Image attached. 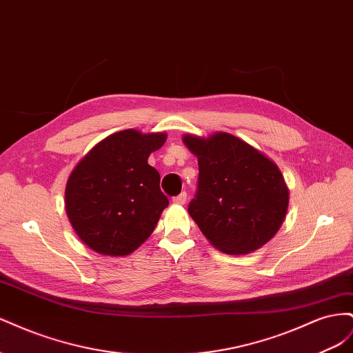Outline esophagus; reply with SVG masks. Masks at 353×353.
<instances>
[{
    "label": "esophagus",
    "mask_w": 353,
    "mask_h": 353,
    "mask_svg": "<svg viewBox=\"0 0 353 353\" xmlns=\"http://www.w3.org/2000/svg\"><path fill=\"white\" fill-rule=\"evenodd\" d=\"M172 201L175 203V205H185V201H187V193H185V191H183V193L178 194L176 197H174Z\"/></svg>",
    "instance_id": "esophagus-1"
}]
</instances>
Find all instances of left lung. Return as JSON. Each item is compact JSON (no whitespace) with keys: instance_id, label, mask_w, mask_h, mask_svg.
<instances>
[{"instance_id":"1","label":"left lung","mask_w":353,"mask_h":353,"mask_svg":"<svg viewBox=\"0 0 353 353\" xmlns=\"http://www.w3.org/2000/svg\"><path fill=\"white\" fill-rule=\"evenodd\" d=\"M183 141L199 160V185L188 205L209 243L228 254H248L283 225L288 187L280 168L258 148L228 132Z\"/></svg>"}]
</instances>
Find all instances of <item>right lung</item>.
I'll use <instances>...</instances> for the list:
<instances>
[{
  "label": "right lung",
  "mask_w": 353,
  "mask_h": 353,
  "mask_svg": "<svg viewBox=\"0 0 353 353\" xmlns=\"http://www.w3.org/2000/svg\"><path fill=\"white\" fill-rule=\"evenodd\" d=\"M165 132L125 130L105 137L69 175L65 206L78 237L104 256H126L152 236L169 200L148 156Z\"/></svg>",
  "instance_id": "add662e5"
}]
</instances>
